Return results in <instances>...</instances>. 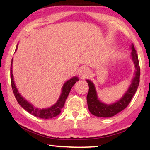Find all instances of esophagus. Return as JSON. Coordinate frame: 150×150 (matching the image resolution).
I'll return each mask as SVG.
<instances>
[{
  "label": "esophagus",
  "mask_w": 150,
  "mask_h": 150,
  "mask_svg": "<svg viewBox=\"0 0 150 150\" xmlns=\"http://www.w3.org/2000/svg\"><path fill=\"white\" fill-rule=\"evenodd\" d=\"M90 74V70L87 67H82L79 70V75L80 76L81 79L87 78Z\"/></svg>",
  "instance_id": "1"
}]
</instances>
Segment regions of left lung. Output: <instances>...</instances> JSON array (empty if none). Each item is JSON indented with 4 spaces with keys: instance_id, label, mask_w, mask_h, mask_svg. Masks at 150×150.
I'll return each mask as SVG.
<instances>
[{
    "instance_id": "1",
    "label": "left lung",
    "mask_w": 150,
    "mask_h": 150,
    "mask_svg": "<svg viewBox=\"0 0 150 150\" xmlns=\"http://www.w3.org/2000/svg\"><path fill=\"white\" fill-rule=\"evenodd\" d=\"M131 49H132L131 55L135 65L136 71H135L134 78L132 81V83L120 100L111 104H106L103 103L98 98L95 86L93 83L90 80H86L89 86V91L87 95V103L90 112L94 115L100 117H110L115 115L118 112H121L125 108H127L132 100L133 96L136 93L139 86L140 69L138 54L133 44L131 46Z\"/></svg>"
}]
</instances>
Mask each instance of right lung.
<instances>
[{
    "label": "right lung",
    "mask_w": 150,
    "mask_h": 150,
    "mask_svg": "<svg viewBox=\"0 0 150 150\" xmlns=\"http://www.w3.org/2000/svg\"><path fill=\"white\" fill-rule=\"evenodd\" d=\"M18 48V44L16 45V51ZM12 62L13 58L12 59V62H11V67H10V79H11V85H12V88L14 92V95L15 96V98L18 103L22 108L27 110L29 113H30L33 115L36 116V117L42 118V119H50V118H53L56 117L60 113L61 110L63 108L64 103L67 98L68 97L70 90L71 88L73 87L74 85L76 83V81H79L78 77L74 76L72 77L69 80L67 81L64 83L63 86L62 88V92H61L60 97H59L58 100L57 102L53 105L52 106L49 107V108H39L37 107L34 106L33 104H31L30 102H28L26 99H24L23 97H22L21 94L18 91L17 88H16V85L14 83V77L12 74Z\"/></svg>",
    "instance_id": "right-lung-1"
}]
</instances>
